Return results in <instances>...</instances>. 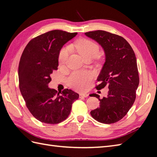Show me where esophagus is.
Wrapping results in <instances>:
<instances>
[{"instance_id":"1","label":"esophagus","mask_w":157,"mask_h":157,"mask_svg":"<svg viewBox=\"0 0 157 157\" xmlns=\"http://www.w3.org/2000/svg\"><path fill=\"white\" fill-rule=\"evenodd\" d=\"M88 94H82L80 95V98H88Z\"/></svg>"}]
</instances>
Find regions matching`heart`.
I'll return each instance as SVG.
<instances>
[{
  "instance_id": "b5f03b06",
  "label": "heart",
  "mask_w": 157,
  "mask_h": 157,
  "mask_svg": "<svg viewBox=\"0 0 157 157\" xmlns=\"http://www.w3.org/2000/svg\"><path fill=\"white\" fill-rule=\"evenodd\" d=\"M85 59L93 58L99 51V45L94 41L88 39H80L74 46ZM69 47H65L61 50L59 55V63L64 65L69 54ZM91 79V75L85 73H74L69 78V84L73 88L82 91L86 88L88 82Z\"/></svg>"
}]
</instances>
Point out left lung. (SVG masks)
Masks as SVG:
<instances>
[{"label":"left lung","mask_w":157,"mask_h":157,"mask_svg":"<svg viewBox=\"0 0 157 157\" xmlns=\"http://www.w3.org/2000/svg\"><path fill=\"white\" fill-rule=\"evenodd\" d=\"M97 42L105 53L104 63L98 77L101 90L107 86L106 98H99L100 105L90 112L92 117L103 124H112L121 120L134 104L140 78L134 50L124 38L105 31L98 30L84 33Z\"/></svg>","instance_id":"obj_1"}]
</instances>
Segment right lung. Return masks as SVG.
Wrapping results in <instances>:
<instances>
[{
    "instance_id": "1",
    "label": "right lung",
    "mask_w": 157,
    "mask_h": 157,
    "mask_svg": "<svg viewBox=\"0 0 157 157\" xmlns=\"http://www.w3.org/2000/svg\"><path fill=\"white\" fill-rule=\"evenodd\" d=\"M77 35L61 30L48 31L32 39L22 53L18 67L20 92L33 116L46 124L65 121L79 98L71 90L61 93L48 87L51 74L58 69L61 48Z\"/></svg>"
}]
</instances>
